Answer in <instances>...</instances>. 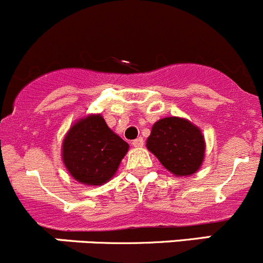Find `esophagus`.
Wrapping results in <instances>:
<instances>
[{
    "instance_id": "obj_1",
    "label": "esophagus",
    "mask_w": 263,
    "mask_h": 263,
    "mask_svg": "<svg viewBox=\"0 0 263 263\" xmlns=\"http://www.w3.org/2000/svg\"><path fill=\"white\" fill-rule=\"evenodd\" d=\"M132 145L136 146V148L143 146L144 145V139H143V137H137L136 140H134V141H132Z\"/></svg>"
}]
</instances>
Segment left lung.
<instances>
[{
  "label": "left lung",
  "mask_w": 263,
  "mask_h": 263,
  "mask_svg": "<svg viewBox=\"0 0 263 263\" xmlns=\"http://www.w3.org/2000/svg\"><path fill=\"white\" fill-rule=\"evenodd\" d=\"M146 148L175 176H191L200 170L205 157V139L185 118H162L152 127Z\"/></svg>",
  "instance_id": "obj_1"
}]
</instances>
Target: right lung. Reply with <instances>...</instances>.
I'll return each instance as SVG.
<instances>
[{"label": "right lung", "mask_w": 263, "mask_h": 263, "mask_svg": "<svg viewBox=\"0 0 263 263\" xmlns=\"http://www.w3.org/2000/svg\"><path fill=\"white\" fill-rule=\"evenodd\" d=\"M128 148L101 114H89L76 120L66 134L62 161L75 180L97 187L115 175Z\"/></svg>", "instance_id": "1"}]
</instances>
